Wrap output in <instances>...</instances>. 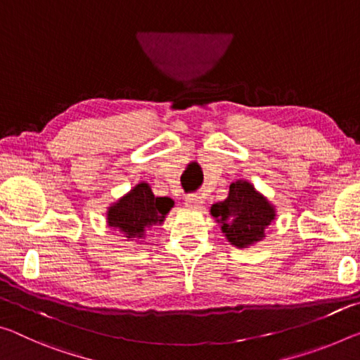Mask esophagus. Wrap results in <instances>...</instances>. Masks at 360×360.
I'll return each mask as SVG.
<instances>
[{
    "label": "esophagus",
    "mask_w": 360,
    "mask_h": 360,
    "mask_svg": "<svg viewBox=\"0 0 360 360\" xmlns=\"http://www.w3.org/2000/svg\"><path fill=\"white\" fill-rule=\"evenodd\" d=\"M184 203H186L187 208H200L205 202H203V197L197 195V193H195V195H187Z\"/></svg>",
    "instance_id": "obj_1"
}]
</instances>
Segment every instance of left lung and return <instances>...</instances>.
<instances>
[{
  "label": "left lung",
  "instance_id": "8db88e82",
  "mask_svg": "<svg viewBox=\"0 0 360 360\" xmlns=\"http://www.w3.org/2000/svg\"><path fill=\"white\" fill-rule=\"evenodd\" d=\"M210 213L219 222L231 245L248 248L266 237V227L276 218V208L248 181H236L224 202L214 203Z\"/></svg>",
  "mask_w": 360,
  "mask_h": 360
}]
</instances>
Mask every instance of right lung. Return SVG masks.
<instances>
[{"mask_svg": "<svg viewBox=\"0 0 360 360\" xmlns=\"http://www.w3.org/2000/svg\"><path fill=\"white\" fill-rule=\"evenodd\" d=\"M174 202L168 197H155L147 182H139L127 195L107 210V224L128 240L142 238L152 226L163 224Z\"/></svg>", "mask_w": 360, "mask_h": 360, "instance_id": "obj_1", "label": "right lung"}]
</instances>
